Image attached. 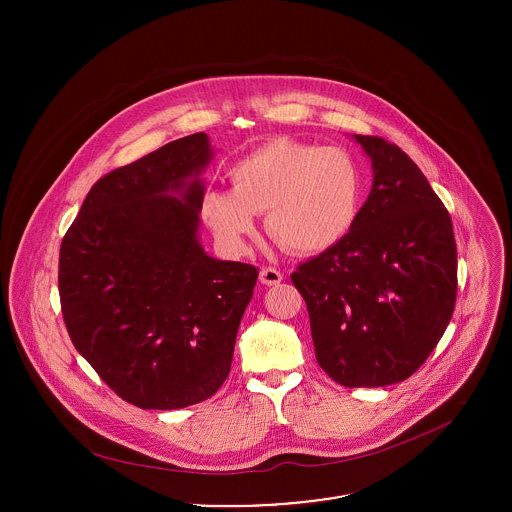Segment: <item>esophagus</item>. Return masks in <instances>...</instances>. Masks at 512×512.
<instances>
[{"label":"esophagus","instance_id":"obj_1","mask_svg":"<svg viewBox=\"0 0 512 512\" xmlns=\"http://www.w3.org/2000/svg\"><path fill=\"white\" fill-rule=\"evenodd\" d=\"M282 280H284V276H282V272L276 270V268H262V270H260V282H262L264 286H278Z\"/></svg>","mask_w":512,"mask_h":512}]
</instances>
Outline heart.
<instances>
[{"label": "heart", "instance_id": "b5f03b06", "mask_svg": "<svg viewBox=\"0 0 512 512\" xmlns=\"http://www.w3.org/2000/svg\"><path fill=\"white\" fill-rule=\"evenodd\" d=\"M232 189L203 195L201 213L222 248L240 254L266 213L268 232L293 254L313 256L341 244L361 213L363 171L345 147L272 140L228 171Z\"/></svg>", "mask_w": 512, "mask_h": 512}]
</instances>
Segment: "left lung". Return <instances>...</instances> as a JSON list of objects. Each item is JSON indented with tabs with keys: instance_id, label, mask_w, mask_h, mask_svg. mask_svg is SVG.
I'll list each match as a JSON object with an SVG mask.
<instances>
[{
	"instance_id": "8db88e82",
	"label": "left lung",
	"mask_w": 512,
	"mask_h": 512,
	"mask_svg": "<svg viewBox=\"0 0 512 512\" xmlns=\"http://www.w3.org/2000/svg\"><path fill=\"white\" fill-rule=\"evenodd\" d=\"M372 189L349 236L292 274L319 366L349 388L412 376L436 349L457 293L447 209L420 167L394 144L355 136Z\"/></svg>"
}]
</instances>
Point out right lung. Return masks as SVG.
Listing matches in <instances>:
<instances>
[{
  "instance_id": "right-lung-1",
  "label": "right lung",
  "mask_w": 512,
  "mask_h": 512,
  "mask_svg": "<svg viewBox=\"0 0 512 512\" xmlns=\"http://www.w3.org/2000/svg\"><path fill=\"white\" fill-rule=\"evenodd\" d=\"M205 132L110 171L88 191L59 256L76 351L126 402L177 410L226 380L258 268L199 242Z\"/></svg>"
}]
</instances>
